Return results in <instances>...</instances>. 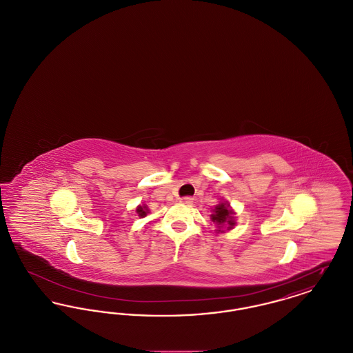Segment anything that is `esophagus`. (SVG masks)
I'll return each instance as SVG.
<instances>
[{
  "label": "esophagus",
  "instance_id": "1",
  "mask_svg": "<svg viewBox=\"0 0 353 353\" xmlns=\"http://www.w3.org/2000/svg\"><path fill=\"white\" fill-rule=\"evenodd\" d=\"M181 202L185 203V205H192V203H193V199L189 197V196H186L184 199H181Z\"/></svg>",
  "mask_w": 353,
  "mask_h": 353
}]
</instances>
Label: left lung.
Masks as SVG:
<instances>
[{"mask_svg": "<svg viewBox=\"0 0 353 353\" xmlns=\"http://www.w3.org/2000/svg\"><path fill=\"white\" fill-rule=\"evenodd\" d=\"M214 214H212V221L221 228H228L232 229L234 226V217H233V212L229 209L228 203H219L216 206V209L213 210Z\"/></svg>", "mask_w": 353, "mask_h": 353, "instance_id": "obj_1", "label": "left lung"}]
</instances>
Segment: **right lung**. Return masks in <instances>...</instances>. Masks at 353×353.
<instances>
[{
	"label": "right lung",
	"mask_w": 353,
	"mask_h": 353,
	"mask_svg": "<svg viewBox=\"0 0 353 353\" xmlns=\"http://www.w3.org/2000/svg\"><path fill=\"white\" fill-rule=\"evenodd\" d=\"M136 212H137V214H139V217H145L147 216V213H148V210H147V206H139L137 209H136Z\"/></svg>",
	"instance_id": "obj_1"
}]
</instances>
